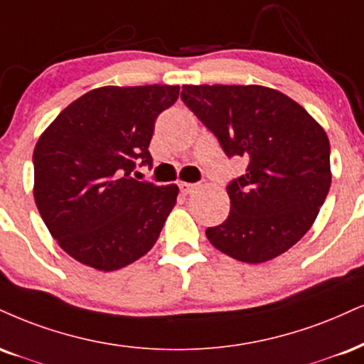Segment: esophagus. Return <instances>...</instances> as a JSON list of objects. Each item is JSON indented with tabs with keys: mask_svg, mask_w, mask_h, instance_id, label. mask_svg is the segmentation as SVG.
Segmentation results:
<instances>
[{
	"mask_svg": "<svg viewBox=\"0 0 364 364\" xmlns=\"http://www.w3.org/2000/svg\"><path fill=\"white\" fill-rule=\"evenodd\" d=\"M196 188H198V185H196V183H185V181L179 183V190H181L183 195L193 193Z\"/></svg>",
	"mask_w": 364,
	"mask_h": 364,
	"instance_id": "34e87169",
	"label": "esophagus"
}]
</instances>
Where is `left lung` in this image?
Returning <instances> with one entry per match:
<instances>
[{
	"label": "left lung",
	"instance_id": "obj_1",
	"mask_svg": "<svg viewBox=\"0 0 364 364\" xmlns=\"http://www.w3.org/2000/svg\"><path fill=\"white\" fill-rule=\"evenodd\" d=\"M181 100L227 157L247 163L227 185L229 217L205 232L210 244L251 264L295 246L331 188V146L322 127L287 95L257 85H186Z\"/></svg>",
	"mask_w": 364,
	"mask_h": 364
}]
</instances>
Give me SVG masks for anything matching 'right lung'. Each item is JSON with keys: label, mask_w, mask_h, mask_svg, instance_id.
<instances>
[{"label": "right lung", "mask_w": 364, "mask_h": 364, "mask_svg": "<svg viewBox=\"0 0 364 364\" xmlns=\"http://www.w3.org/2000/svg\"><path fill=\"white\" fill-rule=\"evenodd\" d=\"M179 86H105L57 115L33 151V196L42 220L69 256L100 271L120 269L154 246L178 186L132 178L152 168L159 113Z\"/></svg>", "instance_id": "add662e5"}]
</instances>
